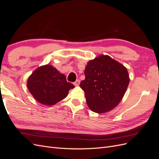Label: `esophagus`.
<instances>
[{"label": "esophagus", "instance_id": "obj_1", "mask_svg": "<svg viewBox=\"0 0 159 159\" xmlns=\"http://www.w3.org/2000/svg\"><path fill=\"white\" fill-rule=\"evenodd\" d=\"M80 84V80H77L75 81V82L74 83V84L75 86L79 85Z\"/></svg>", "mask_w": 159, "mask_h": 159}]
</instances>
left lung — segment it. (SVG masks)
Instances as JSON below:
<instances>
[{
	"label": "left lung",
	"instance_id": "left-lung-1",
	"mask_svg": "<svg viewBox=\"0 0 159 159\" xmlns=\"http://www.w3.org/2000/svg\"><path fill=\"white\" fill-rule=\"evenodd\" d=\"M85 78L80 83L86 102L95 113H104L121 102L129 84L127 68L109 56L90 60L85 69Z\"/></svg>",
	"mask_w": 159,
	"mask_h": 159
}]
</instances>
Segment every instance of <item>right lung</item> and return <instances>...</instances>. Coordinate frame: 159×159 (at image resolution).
<instances>
[{"instance_id":"1","label":"right lung","mask_w":159,"mask_h":159,"mask_svg":"<svg viewBox=\"0 0 159 159\" xmlns=\"http://www.w3.org/2000/svg\"><path fill=\"white\" fill-rule=\"evenodd\" d=\"M27 87L38 102L53 105L66 98L74 85L67 81L65 75L47 64L34 71L28 79Z\"/></svg>"}]
</instances>
